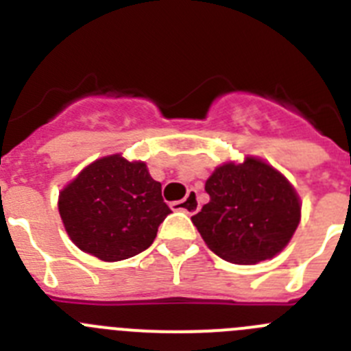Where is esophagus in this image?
Wrapping results in <instances>:
<instances>
[{
  "label": "esophagus",
  "mask_w": 351,
  "mask_h": 351,
  "mask_svg": "<svg viewBox=\"0 0 351 351\" xmlns=\"http://www.w3.org/2000/svg\"><path fill=\"white\" fill-rule=\"evenodd\" d=\"M170 207H172V209H176V210H184V213H188V214H195L198 210V207H200L197 191L190 190V191H188V195L182 198V200L170 204Z\"/></svg>",
  "instance_id": "esophagus-1"
}]
</instances>
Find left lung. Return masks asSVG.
<instances>
[{
    "label": "left lung",
    "mask_w": 351,
    "mask_h": 351,
    "mask_svg": "<svg viewBox=\"0 0 351 351\" xmlns=\"http://www.w3.org/2000/svg\"><path fill=\"white\" fill-rule=\"evenodd\" d=\"M209 204L191 216L219 258L256 263L276 256L300 221V202L290 182L256 158L226 163L207 179Z\"/></svg>",
    "instance_id": "8db88e82"
}]
</instances>
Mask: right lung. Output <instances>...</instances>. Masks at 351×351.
I'll return each mask as SVG.
<instances>
[{
  "label": "right lung",
  "mask_w": 351,
  "mask_h": 351,
  "mask_svg": "<svg viewBox=\"0 0 351 351\" xmlns=\"http://www.w3.org/2000/svg\"><path fill=\"white\" fill-rule=\"evenodd\" d=\"M170 213L161 184L149 176L145 163L121 154L96 160L60 193V214L70 239L105 262L147 250Z\"/></svg>",
  "instance_id": "right-lung-1"
}]
</instances>
